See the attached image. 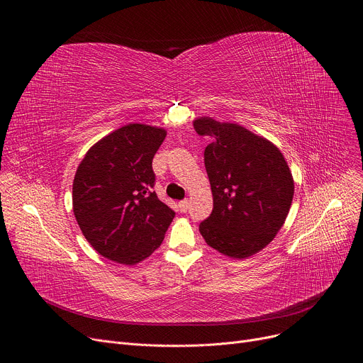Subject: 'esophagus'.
I'll return each instance as SVG.
<instances>
[{"label": "esophagus", "instance_id": "34e87169", "mask_svg": "<svg viewBox=\"0 0 363 363\" xmlns=\"http://www.w3.org/2000/svg\"><path fill=\"white\" fill-rule=\"evenodd\" d=\"M178 208H179L181 213H186L188 208H189V201H188V199L179 201V202H178Z\"/></svg>", "mask_w": 363, "mask_h": 363}]
</instances>
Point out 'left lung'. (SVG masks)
Wrapping results in <instances>:
<instances>
[{
	"instance_id": "left-lung-1",
	"label": "left lung",
	"mask_w": 363,
	"mask_h": 363,
	"mask_svg": "<svg viewBox=\"0 0 363 363\" xmlns=\"http://www.w3.org/2000/svg\"><path fill=\"white\" fill-rule=\"evenodd\" d=\"M205 147L214 208L199 224L205 242L218 252L244 260L267 247L290 211L294 179L281 150L241 125L210 116L194 121Z\"/></svg>"
}]
</instances>
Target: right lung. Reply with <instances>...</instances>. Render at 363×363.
Segmentation results:
<instances>
[{
	"instance_id": "obj_1",
	"label": "right lung",
	"mask_w": 363,
	"mask_h": 363,
	"mask_svg": "<svg viewBox=\"0 0 363 363\" xmlns=\"http://www.w3.org/2000/svg\"><path fill=\"white\" fill-rule=\"evenodd\" d=\"M164 128L128 123L97 140L73 181V213L89 244L105 258L135 266L157 250L175 213L150 191L152 160Z\"/></svg>"
}]
</instances>
